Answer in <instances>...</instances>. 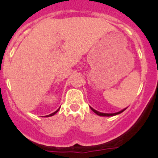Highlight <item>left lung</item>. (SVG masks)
<instances>
[{"mask_svg": "<svg viewBox=\"0 0 158 158\" xmlns=\"http://www.w3.org/2000/svg\"><path fill=\"white\" fill-rule=\"evenodd\" d=\"M90 108H91V109L93 110V111H94V112L96 113V115H100V116H113V115H118V114H120V113H122L123 111H125V110H126V108H125V109L122 110V111H118V112H116V113H111V114H110V113H109V114H107V113H102V112H100V111H96V110L93 109V107H90Z\"/></svg>", "mask_w": 158, "mask_h": 158, "instance_id": "obj_1", "label": "left lung"}]
</instances>
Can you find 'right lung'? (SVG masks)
<instances>
[{
	"label": "right lung",
	"mask_w": 158,
	"mask_h": 158,
	"mask_svg": "<svg viewBox=\"0 0 158 158\" xmlns=\"http://www.w3.org/2000/svg\"><path fill=\"white\" fill-rule=\"evenodd\" d=\"M58 110H59V109H58V110H57V111H54V113H51V114H50V115H47V117H49V116H52V115H54V114H56V113H57V112H58Z\"/></svg>",
	"instance_id": "right-lung-1"
}]
</instances>
